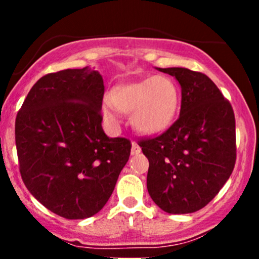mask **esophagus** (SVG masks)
<instances>
[{
	"mask_svg": "<svg viewBox=\"0 0 259 259\" xmlns=\"http://www.w3.org/2000/svg\"><path fill=\"white\" fill-rule=\"evenodd\" d=\"M140 151H142V148H140L137 143H133L132 144V155H137V154H139Z\"/></svg>",
	"mask_w": 259,
	"mask_h": 259,
	"instance_id": "34e87169",
	"label": "esophagus"
}]
</instances>
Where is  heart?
Listing matches in <instances>:
<instances>
[{
  "label": "heart",
  "instance_id": "heart-1",
  "mask_svg": "<svg viewBox=\"0 0 259 259\" xmlns=\"http://www.w3.org/2000/svg\"><path fill=\"white\" fill-rule=\"evenodd\" d=\"M103 114L115 122L114 109L130 114V124L142 134H159L173 124L178 113L180 93L176 81L165 75H154L134 82L114 86Z\"/></svg>",
  "mask_w": 259,
  "mask_h": 259
}]
</instances>
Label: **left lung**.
I'll list each match as a JSON object with an SVG mask.
<instances>
[{"instance_id": "1", "label": "left lung", "mask_w": 259, "mask_h": 259, "mask_svg": "<svg viewBox=\"0 0 259 259\" xmlns=\"http://www.w3.org/2000/svg\"><path fill=\"white\" fill-rule=\"evenodd\" d=\"M159 71L182 88L178 119L163 134L139 142L149 160L146 187L170 214L202 209L219 193L237 158L233 108L207 75L184 67Z\"/></svg>"}]
</instances>
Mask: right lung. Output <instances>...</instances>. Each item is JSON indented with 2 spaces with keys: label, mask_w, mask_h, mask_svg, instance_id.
I'll use <instances>...</instances> for the list:
<instances>
[{
  "label": "right lung",
  "mask_w": 259,
  "mask_h": 259,
  "mask_svg": "<svg viewBox=\"0 0 259 259\" xmlns=\"http://www.w3.org/2000/svg\"><path fill=\"white\" fill-rule=\"evenodd\" d=\"M103 76L67 69L41 77L15 122L21 178L52 213L85 219L101 210L129 160L132 143L104 133Z\"/></svg>",
  "instance_id": "1"
}]
</instances>
